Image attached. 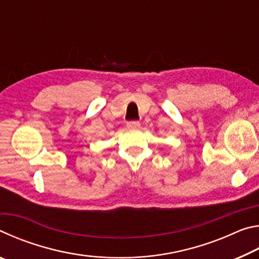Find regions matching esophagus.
<instances>
[{"mask_svg":"<svg viewBox=\"0 0 259 259\" xmlns=\"http://www.w3.org/2000/svg\"><path fill=\"white\" fill-rule=\"evenodd\" d=\"M126 126H128L129 129H137L140 126V123L138 121H130L126 123Z\"/></svg>","mask_w":259,"mask_h":259,"instance_id":"esophagus-1","label":"esophagus"}]
</instances>
